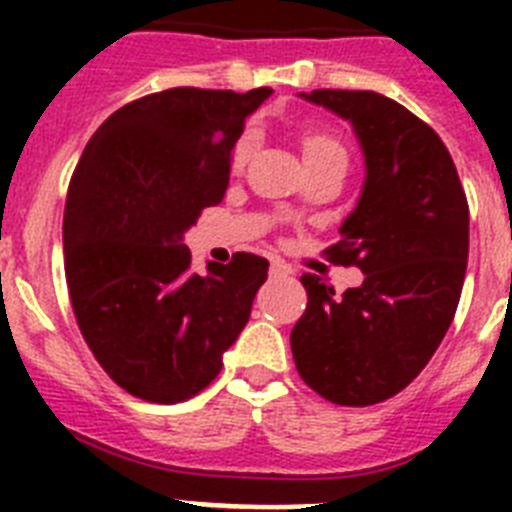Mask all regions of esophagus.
Listing matches in <instances>:
<instances>
[{"instance_id": "34e87169", "label": "esophagus", "mask_w": 512, "mask_h": 512, "mask_svg": "<svg viewBox=\"0 0 512 512\" xmlns=\"http://www.w3.org/2000/svg\"><path fill=\"white\" fill-rule=\"evenodd\" d=\"M271 274H274V277H287V274H292V266L284 264L282 259H274L271 261Z\"/></svg>"}]
</instances>
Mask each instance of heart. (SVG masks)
Returning a JSON list of instances; mask_svg holds the SVG:
<instances>
[{"instance_id":"1","label":"heart","mask_w":512,"mask_h":512,"mask_svg":"<svg viewBox=\"0 0 512 512\" xmlns=\"http://www.w3.org/2000/svg\"><path fill=\"white\" fill-rule=\"evenodd\" d=\"M253 146H256V138H253V133L243 135V138L235 143L233 166L246 164L248 156H251V151H253ZM302 156H305V164H312V161H323V158L346 156V151H343L341 140L330 133V130L312 128L302 135Z\"/></svg>"}]
</instances>
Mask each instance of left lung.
<instances>
[{
    "label": "left lung",
    "instance_id": "left-lung-1",
    "mask_svg": "<svg viewBox=\"0 0 512 512\" xmlns=\"http://www.w3.org/2000/svg\"><path fill=\"white\" fill-rule=\"evenodd\" d=\"M307 102L354 125L366 179L328 259L364 282L336 295L302 274L307 307L292 356L307 387L364 408L405 390L436 354L459 305L469 256V205L436 130L377 92L315 89Z\"/></svg>",
    "mask_w": 512,
    "mask_h": 512
}]
</instances>
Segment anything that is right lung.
I'll list each match as a JSON object with an SVG mask.
<instances>
[{"instance_id": "obj_1", "label": "right lung", "mask_w": 512, "mask_h": 512, "mask_svg": "<svg viewBox=\"0 0 512 512\" xmlns=\"http://www.w3.org/2000/svg\"><path fill=\"white\" fill-rule=\"evenodd\" d=\"M269 87H176L112 112L81 153L63 212L71 307L94 359L130 395L174 405L220 374L269 261L192 271L184 233L223 202L230 153Z\"/></svg>"}]
</instances>
